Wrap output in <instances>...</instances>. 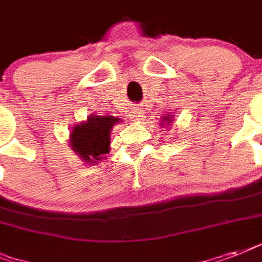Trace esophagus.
Listing matches in <instances>:
<instances>
[{
  "label": "esophagus",
  "instance_id": "34e87169",
  "mask_svg": "<svg viewBox=\"0 0 262 262\" xmlns=\"http://www.w3.org/2000/svg\"><path fill=\"white\" fill-rule=\"evenodd\" d=\"M143 110L141 108H139V107H135V108H132L130 111V118L133 119V121H140L141 119V117H143Z\"/></svg>",
  "mask_w": 262,
  "mask_h": 262
}]
</instances>
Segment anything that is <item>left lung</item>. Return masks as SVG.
I'll return each instance as SVG.
<instances>
[{
	"mask_svg": "<svg viewBox=\"0 0 262 262\" xmlns=\"http://www.w3.org/2000/svg\"><path fill=\"white\" fill-rule=\"evenodd\" d=\"M172 121H174V117H172V115L164 114L163 117L160 118V126L164 127V125H168V126H170L172 123Z\"/></svg>",
	"mask_w": 262,
	"mask_h": 262,
	"instance_id": "8db88e82",
	"label": "left lung"
}]
</instances>
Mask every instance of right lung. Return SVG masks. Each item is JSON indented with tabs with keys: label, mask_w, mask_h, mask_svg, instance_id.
Returning a JSON list of instances; mask_svg holds the SVG:
<instances>
[{
	"label": "right lung",
	"mask_w": 262,
	"mask_h": 262,
	"mask_svg": "<svg viewBox=\"0 0 262 262\" xmlns=\"http://www.w3.org/2000/svg\"><path fill=\"white\" fill-rule=\"evenodd\" d=\"M121 118L113 115H96L91 113L85 121L73 125L69 133L72 151L87 164H98L110 152L111 129Z\"/></svg>",
	"instance_id": "obj_1"
}]
</instances>
